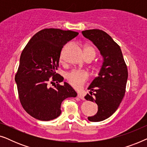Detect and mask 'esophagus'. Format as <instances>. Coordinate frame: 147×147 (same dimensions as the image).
<instances>
[{"mask_svg":"<svg viewBox=\"0 0 147 147\" xmlns=\"http://www.w3.org/2000/svg\"><path fill=\"white\" fill-rule=\"evenodd\" d=\"M78 98H80V99H82V100H85V98H84V95L82 94H81V93H78Z\"/></svg>","mask_w":147,"mask_h":147,"instance_id":"esophagus-1","label":"esophagus"}]
</instances>
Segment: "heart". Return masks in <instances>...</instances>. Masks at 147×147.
Listing matches in <instances>:
<instances>
[{
  "instance_id": "obj_1",
  "label": "heart",
  "mask_w": 147,
  "mask_h": 147,
  "mask_svg": "<svg viewBox=\"0 0 147 147\" xmlns=\"http://www.w3.org/2000/svg\"><path fill=\"white\" fill-rule=\"evenodd\" d=\"M84 51L86 58L88 57L94 58V57H95L96 51L92 45H86L84 46ZM61 57H62V53L61 55ZM65 78L66 80H67L68 83L72 87L78 89V88H82L84 83L88 80L89 75H88V72L84 71V70L74 69L66 74Z\"/></svg>"
}]
</instances>
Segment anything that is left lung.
I'll use <instances>...</instances> for the list:
<instances>
[{"mask_svg":"<svg viewBox=\"0 0 147 147\" xmlns=\"http://www.w3.org/2000/svg\"><path fill=\"white\" fill-rule=\"evenodd\" d=\"M93 42L103 57V63L97 76L88 89L86 100L95 102L98 110L88 117L91 122H100L111 116L118 109L126 92L128 79L127 66L120 46L102 30L90 29L82 32Z\"/></svg>","mask_w":147,"mask_h":147,"instance_id":"1","label":"left lung"}]
</instances>
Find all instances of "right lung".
Returning <instances> with one entry per match:
<instances>
[{
	"label": "right lung",
	"instance_id": "add662e5",
	"mask_svg": "<svg viewBox=\"0 0 147 147\" xmlns=\"http://www.w3.org/2000/svg\"><path fill=\"white\" fill-rule=\"evenodd\" d=\"M78 34L59 29H43L32 37L22 51L15 79L21 105L32 117L43 121L55 119L61 113L62 102L77 96L67 83L60 85L63 78L55 71L62 48ZM48 82L54 88H49Z\"/></svg>",
	"mask_w": 147,
	"mask_h": 147
}]
</instances>
